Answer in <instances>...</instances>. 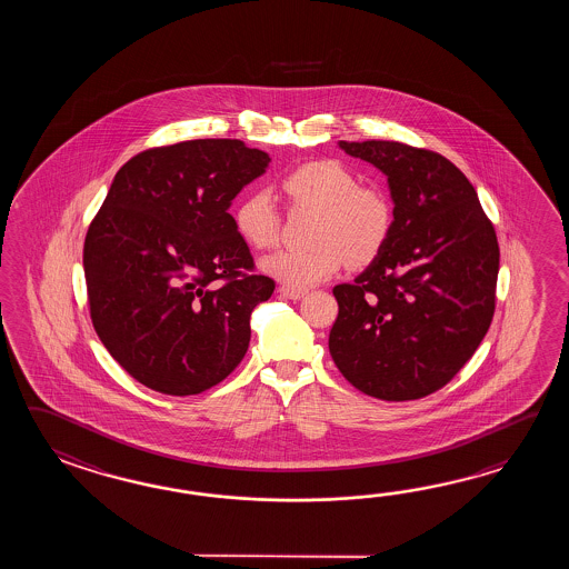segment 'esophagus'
I'll use <instances>...</instances> for the list:
<instances>
[{
	"label": "esophagus",
	"mask_w": 569,
	"mask_h": 569,
	"mask_svg": "<svg viewBox=\"0 0 569 569\" xmlns=\"http://www.w3.org/2000/svg\"><path fill=\"white\" fill-rule=\"evenodd\" d=\"M280 295H282V297H287V299H292V301H299V299H302V297L307 295V290L290 289V287H280Z\"/></svg>",
	"instance_id": "esophagus-1"
}]
</instances>
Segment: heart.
<instances>
[{
  "label": "heart",
  "instance_id": "b5f03b06",
  "mask_svg": "<svg viewBox=\"0 0 569 569\" xmlns=\"http://www.w3.org/2000/svg\"><path fill=\"white\" fill-rule=\"evenodd\" d=\"M290 203L311 209L313 246L267 256L260 268L290 289H309L348 264L372 262L388 242L395 211L380 187L360 184L353 170L338 160L307 162L282 179ZM233 226L243 242L267 250L279 240L280 218L267 191L246 194L233 211Z\"/></svg>",
  "mask_w": 569,
  "mask_h": 569
}]
</instances>
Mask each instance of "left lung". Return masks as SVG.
Returning <instances> with one entry per match:
<instances>
[{
  "label": "left lung",
  "instance_id": "1",
  "mask_svg": "<svg viewBox=\"0 0 569 569\" xmlns=\"http://www.w3.org/2000/svg\"><path fill=\"white\" fill-rule=\"evenodd\" d=\"M338 144L387 177L395 221L362 274L333 289L329 353L368 397L423 399L460 372L490 327L495 228L448 158L387 140Z\"/></svg>",
  "mask_w": 569,
  "mask_h": 569
}]
</instances>
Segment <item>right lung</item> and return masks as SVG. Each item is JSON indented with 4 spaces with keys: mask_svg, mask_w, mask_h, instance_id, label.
Returning <instances> with one entry per match:
<instances>
[{
    "mask_svg": "<svg viewBox=\"0 0 569 569\" xmlns=\"http://www.w3.org/2000/svg\"><path fill=\"white\" fill-rule=\"evenodd\" d=\"M268 162L207 138L140 152L113 177L87 231V295L97 336L144 387L199 395L242 362L274 280L246 274L254 260L230 207Z\"/></svg>",
    "mask_w": 569,
    "mask_h": 569,
    "instance_id": "1",
    "label": "right lung"
}]
</instances>
